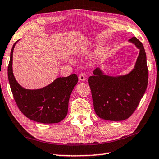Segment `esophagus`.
Returning <instances> with one entry per match:
<instances>
[{"mask_svg": "<svg viewBox=\"0 0 159 159\" xmlns=\"http://www.w3.org/2000/svg\"><path fill=\"white\" fill-rule=\"evenodd\" d=\"M79 78L80 81H84V80H86V75H85V74H84V73H80Z\"/></svg>", "mask_w": 159, "mask_h": 159, "instance_id": "1", "label": "esophagus"}]
</instances>
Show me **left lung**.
<instances>
[{"label": "left lung", "instance_id": "1", "mask_svg": "<svg viewBox=\"0 0 159 159\" xmlns=\"http://www.w3.org/2000/svg\"><path fill=\"white\" fill-rule=\"evenodd\" d=\"M139 49L134 68L128 74L110 76L100 68L89 78L93 107L101 118L113 121L127 119L136 109L147 88L148 72L146 55L141 42L136 37L129 41Z\"/></svg>", "mask_w": 159, "mask_h": 159}]
</instances>
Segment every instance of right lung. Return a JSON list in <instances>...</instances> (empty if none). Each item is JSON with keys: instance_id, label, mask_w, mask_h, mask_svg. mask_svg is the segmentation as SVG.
Returning a JSON list of instances; mask_svg holds the SVG:
<instances>
[{"instance_id": "1", "label": "right lung", "mask_w": 159, "mask_h": 159, "mask_svg": "<svg viewBox=\"0 0 159 159\" xmlns=\"http://www.w3.org/2000/svg\"><path fill=\"white\" fill-rule=\"evenodd\" d=\"M11 51L8 67L9 84L14 100L20 111L29 119L42 124H56L68 113V101L73 88L78 83L76 74L60 77L42 89L30 90L20 86L13 73V53Z\"/></svg>"}]
</instances>
